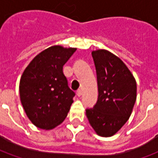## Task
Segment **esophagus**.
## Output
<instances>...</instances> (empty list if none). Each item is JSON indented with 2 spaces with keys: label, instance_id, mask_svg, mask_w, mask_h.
Wrapping results in <instances>:
<instances>
[{
  "label": "esophagus",
  "instance_id": "1",
  "mask_svg": "<svg viewBox=\"0 0 158 158\" xmlns=\"http://www.w3.org/2000/svg\"><path fill=\"white\" fill-rule=\"evenodd\" d=\"M76 94H77V96H82V89H78L77 91H76Z\"/></svg>",
  "mask_w": 158,
  "mask_h": 158
}]
</instances>
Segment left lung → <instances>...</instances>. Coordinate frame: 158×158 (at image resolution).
<instances>
[{
  "instance_id": "left-lung-1",
  "label": "left lung",
  "mask_w": 158,
  "mask_h": 158,
  "mask_svg": "<svg viewBox=\"0 0 158 158\" xmlns=\"http://www.w3.org/2000/svg\"><path fill=\"white\" fill-rule=\"evenodd\" d=\"M98 84V100L86 117L102 137L114 135L131 115L136 101V80L124 62L105 49L92 52Z\"/></svg>"
}]
</instances>
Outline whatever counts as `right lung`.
<instances>
[{"mask_svg":"<svg viewBox=\"0 0 158 158\" xmlns=\"http://www.w3.org/2000/svg\"><path fill=\"white\" fill-rule=\"evenodd\" d=\"M76 48L52 45L36 55L23 73L19 95L26 115L37 128L51 130L61 124L75 93L68 85L63 65Z\"/></svg>","mask_w":158,"mask_h":158,"instance_id":"right-lung-1","label":"right lung"}]
</instances>
